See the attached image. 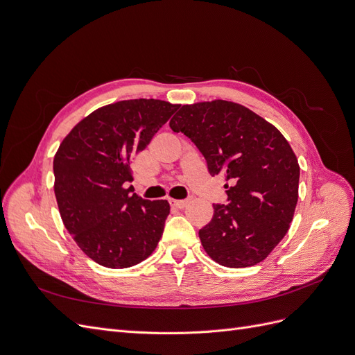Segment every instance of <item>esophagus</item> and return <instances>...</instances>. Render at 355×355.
Listing matches in <instances>:
<instances>
[{
    "instance_id": "1",
    "label": "esophagus",
    "mask_w": 355,
    "mask_h": 355,
    "mask_svg": "<svg viewBox=\"0 0 355 355\" xmlns=\"http://www.w3.org/2000/svg\"><path fill=\"white\" fill-rule=\"evenodd\" d=\"M168 202H170V206L175 207V209H184L188 204L187 200H173V198H170Z\"/></svg>"
}]
</instances>
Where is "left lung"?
<instances>
[{
    "label": "left lung",
    "mask_w": 355,
    "mask_h": 355,
    "mask_svg": "<svg viewBox=\"0 0 355 355\" xmlns=\"http://www.w3.org/2000/svg\"><path fill=\"white\" fill-rule=\"evenodd\" d=\"M170 128L194 142L211 176L228 182V204H213L198 232L204 250L228 268L262 262L287 234L297 202L299 164L284 136L228 101L184 105Z\"/></svg>",
    "instance_id": "left-lung-1"
}]
</instances>
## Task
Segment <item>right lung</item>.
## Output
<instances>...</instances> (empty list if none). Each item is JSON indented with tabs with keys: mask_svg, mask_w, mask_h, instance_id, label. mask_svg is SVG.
Segmentation results:
<instances>
[{
	"mask_svg": "<svg viewBox=\"0 0 355 355\" xmlns=\"http://www.w3.org/2000/svg\"><path fill=\"white\" fill-rule=\"evenodd\" d=\"M179 108L157 99L111 103L85 116L63 139L53 161L63 225L90 259L133 266L155 250L170 213L167 200L148 201L125 189L130 163Z\"/></svg>",
	"mask_w": 355,
	"mask_h": 355,
	"instance_id": "obj_1",
	"label": "right lung"
}]
</instances>
